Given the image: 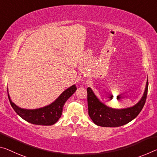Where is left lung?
<instances>
[{
	"label": "left lung",
	"instance_id": "obj_1",
	"mask_svg": "<svg viewBox=\"0 0 157 157\" xmlns=\"http://www.w3.org/2000/svg\"><path fill=\"white\" fill-rule=\"evenodd\" d=\"M148 90V79L145 90L140 101L133 107L124 109H114L99 101L90 87L87 91L89 115L97 126L103 127H118L128 124L135 119L145 105Z\"/></svg>",
	"mask_w": 157,
	"mask_h": 157
}]
</instances>
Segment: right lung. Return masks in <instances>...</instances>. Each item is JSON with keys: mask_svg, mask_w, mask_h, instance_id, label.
I'll return each instance as SVG.
<instances>
[{"mask_svg": "<svg viewBox=\"0 0 157 157\" xmlns=\"http://www.w3.org/2000/svg\"><path fill=\"white\" fill-rule=\"evenodd\" d=\"M76 90L77 87L74 84L71 87L66 89L56 99V101H54L50 105L34 110H28V109L19 108L11 101L8 90H7V95L12 108L25 121L36 125L51 126L55 124L61 117L64 104Z\"/></svg>", "mask_w": 157, "mask_h": 157, "instance_id": "right-lung-1", "label": "right lung"}]
</instances>
